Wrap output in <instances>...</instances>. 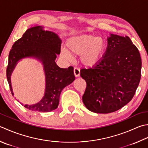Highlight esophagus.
Listing matches in <instances>:
<instances>
[{"label": "esophagus", "mask_w": 148, "mask_h": 148, "mask_svg": "<svg viewBox=\"0 0 148 148\" xmlns=\"http://www.w3.org/2000/svg\"><path fill=\"white\" fill-rule=\"evenodd\" d=\"M74 75L76 77H79L80 76V71L79 69L77 68V67H75L74 69Z\"/></svg>", "instance_id": "obj_1"}]
</instances>
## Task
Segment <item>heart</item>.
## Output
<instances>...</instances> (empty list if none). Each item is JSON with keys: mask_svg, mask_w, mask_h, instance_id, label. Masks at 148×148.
Segmentation results:
<instances>
[{"mask_svg": "<svg viewBox=\"0 0 148 148\" xmlns=\"http://www.w3.org/2000/svg\"><path fill=\"white\" fill-rule=\"evenodd\" d=\"M66 47L62 48L61 54L71 60L72 54L79 55L82 64L93 66L99 63L106 50V43L102 38L90 34H81L70 38L66 42Z\"/></svg>", "mask_w": 148, "mask_h": 148, "instance_id": "1", "label": "heart"}]
</instances>
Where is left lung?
Instances as JSON below:
<instances>
[{
  "label": "left lung",
  "mask_w": 148,
  "mask_h": 148,
  "mask_svg": "<svg viewBox=\"0 0 148 148\" xmlns=\"http://www.w3.org/2000/svg\"><path fill=\"white\" fill-rule=\"evenodd\" d=\"M100 62L82 69L86 88L82 99L86 108L97 114L118 110L134 96L141 77V58L128 36L110 34Z\"/></svg>",
  "instance_id": "obj_1"
}]
</instances>
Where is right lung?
<instances>
[{
	"mask_svg": "<svg viewBox=\"0 0 148 148\" xmlns=\"http://www.w3.org/2000/svg\"><path fill=\"white\" fill-rule=\"evenodd\" d=\"M62 40L56 33L47 31L42 26L37 25L27 29L22 38L14 43L9 54L6 71L7 79L11 94V76L20 60L32 58L42 63L45 76L44 95L38 103L25 105L30 110L49 112L58 106L60 94L65 86L74 82V68L62 69L56 65L55 60L60 53Z\"/></svg>",
	"mask_w": 148,
	"mask_h": 148,
	"instance_id": "add662e5",
	"label": "right lung"
}]
</instances>
